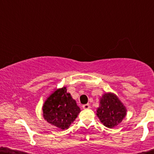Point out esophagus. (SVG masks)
I'll return each instance as SVG.
<instances>
[{"label":"esophagus","instance_id":"obj_1","mask_svg":"<svg viewBox=\"0 0 154 154\" xmlns=\"http://www.w3.org/2000/svg\"><path fill=\"white\" fill-rule=\"evenodd\" d=\"M82 108L84 109H88L90 108V106H89V104H84L82 105Z\"/></svg>","mask_w":154,"mask_h":154}]
</instances>
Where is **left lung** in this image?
<instances>
[{
	"label": "left lung",
	"mask_w": 154,
	"mask_h": 154,
	"mask_svg": "<svg viewBox=\"0 0 154 154\" xmlns=\"http://www.w3.org/2000/svg\"><path fill=\"white\" fill-rule=\"evenodd\" d=\"M96 115L104 126L112 128L117 126L126 116V110L119 98L112 93L103 95Z\"/></svg>",
	"instance_id": "8db88e82"
}]
</instances>
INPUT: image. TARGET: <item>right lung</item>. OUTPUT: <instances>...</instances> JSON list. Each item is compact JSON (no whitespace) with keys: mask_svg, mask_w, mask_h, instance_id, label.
<instances>
[{"mask_svg":"<svg viewBox=\"0 0 154 154\" xmlns=\"http://www.w3.org/2000/svg\"><path fill=\"white\" fill-rule=\"evenodd\" d=\"M43 116L51 124L62 130L67 129L80 112L76 102L66 92V88L57 89L43 106Z\"/></svg>","mask_w":154,"mask_h":154,"instance_id":"add662e5","label":"right lung"}]
</instances>
